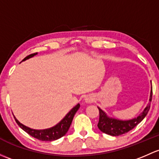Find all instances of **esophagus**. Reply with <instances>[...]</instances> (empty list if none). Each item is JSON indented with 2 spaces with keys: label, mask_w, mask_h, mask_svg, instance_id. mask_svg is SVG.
<instances>
[{
  "label": "esophagus",
  "mask_w": 159,
  "mask_h": 159,
  "mask_svg": "<svg viewBox=\"0 0 159 159\" xmlns=\"http://www.w3.org/2000/svg\"><path fill=\"white\" fill-rule=\"evenodd\" d=\"M85 101L87 102V103H91V102L93 101V97L91 96H87L86 98H85Z\"/></svg>",
  "instance_id": "1"
}]
</instances>
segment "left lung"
Returning a JSON list of instances; mask_svg holds the SVG:
<instances>
[{
    "label": "left lung",
    "mask_w": 159,
    "mask_h": 159,
    "mask_svg": "<svg viewBox=\"0 0 159 159\" xmlns=\"http://www.w3.org/2000/svg\"><path fill=\"white\" fill-rule=\"evenodd\" d=\"M152 87L151 93H150L149 102L152 101ZM151 103L148 104V106L145 108L144 111L141 115L137 118L131 120H119L116 119H112L107 116L106 113L101 109L99 110V122H98V126L99 129L106 134L110 135V136H120V135L125 134L128 133L133 128L136 127L137 125L140 123L147 115L148 110H149Z\"/></svg>",
    "instance_id": "left-lung-1"
}]
</instances>
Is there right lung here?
I'll list each match as a JSON object with an SVG mask.
<instances>
[{
    "instance_id": "add662e5",
    "label": "right lung",
    "mask_w": 159,
    "mask_h": 159,
    "mask_svg": "<svg viewBox=\"0 0 159 159\" xmlns=\"http://www.w3.org/2000/svg\"><path fill=\"white\" fill-rule=\"evenodd\" d=\"M36 54H37V52L29 55V56H27L26 57L23 58V61H25V60L28 59V58L33 57V56H34ZM79 107L80 104L78 103L73 109H71V111L65 116L64 119L61 120L59 123H58L56 126H53V127L47 129H30L27 127V126H24V125H23L22 123H20L15 117L14 119L15 121L18 124V126L22 129L24 130L26 133L30 135L31 136L34 137V138L37 139L39 140H41V141H54V140L58 139L61 138V137H62L66 134L68 129H69L70 126H71V122H72L73 117H74L75 113L78 111Z\"/></svg>"
}]
</instances>
